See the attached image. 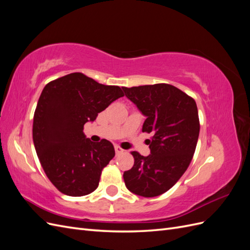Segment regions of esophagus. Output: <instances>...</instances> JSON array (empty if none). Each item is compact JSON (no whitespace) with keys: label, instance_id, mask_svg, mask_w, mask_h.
Segmentation results:
<instances>
[{"label":"esophagus","instance_id":"1","mask_svg":"<svg viewBox=\"0 0 250 250\" xmlns=\"http://www.w3.org/2000/svg\"><path fill=\"white\" fill-rule=\"evenodd\" d=\"M115 150H116V154H121L124 152V150L121 148L120 146H115Z\"/></svg>","mask_w":250,"mask_h":250}]
</instances>
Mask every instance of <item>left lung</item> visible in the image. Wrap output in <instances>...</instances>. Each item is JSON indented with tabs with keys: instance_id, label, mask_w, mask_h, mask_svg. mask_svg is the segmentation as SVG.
Listing matches in <instances>:
<instances>
[{
	"instance_id": "8db88e82",
	"label": "left lung",
	"mask_w": 250,
	"mask_h": 250,
	"mask_svg": "<svg viewBox=\"0 0 250 250\" xmlns=\"http://www.w3.org/2000/svg\"><path fill=\"white\" fill-rule=\"evenodd\" d=\"M146 116L143 132L151 154L132 151L133 167L124 172L126 188L143 197H155L175 185L190 166L199 137L198 109L192 97L167 83L122 87Z\"/></svg>"
}]
</instances>
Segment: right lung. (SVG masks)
I'll return each instance as SVG.
<instances>
[{
    "instance_id": "add662e5",
    "label": "right lung",
    "mask_w": 250,
    "mask_h": 250,
    "mask_svg": "<svg viewBox=\"0 0 250 250\" xmlns=\"http://www.w3.org/2000/svg\"><path fill=\"white\" fill-rule=\"evenodd\" d=\"M123 96L120 86L101 84L82 73L43 87L34 112L33 143L44 173L59 192L78 197L98 188L115 148L105 139L89 141L83 128Z\"/></svg>"
}]
</instances>
